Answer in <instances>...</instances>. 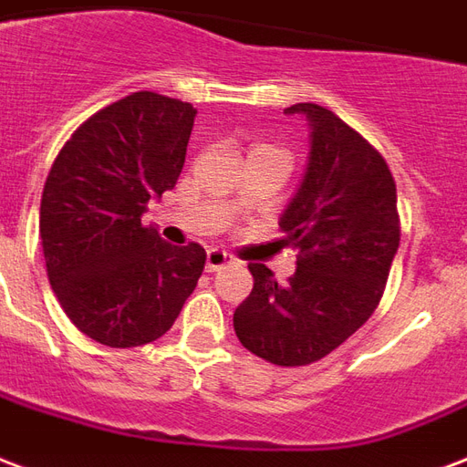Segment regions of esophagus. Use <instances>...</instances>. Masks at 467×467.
I'll list each match as a JSON object with an SVG mask.
<instances>
[{
    "mask_svg": "<svg viewBox=\"0 0 467 467\" xmlns=\"http://www.w3.org/2000/svg\"><path fill=\"white\" fill-rule=\"evenodd\" d=\"M229 263H234L226 251H221V248H209V254H206V271H221V268H226Z\"/></svg>",
    "mask_w": 467,
    "mask_h": 467,
    "instance_id": "obj_1",
    "label": "esophagus"
}]
</instances>
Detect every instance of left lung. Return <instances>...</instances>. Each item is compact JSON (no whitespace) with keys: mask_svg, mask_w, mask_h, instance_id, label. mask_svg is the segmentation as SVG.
Here are the masks:
<instances>
[{"mask_svg":"<svg viewBox=\"0 0 467 467\" xmlns=\"http://www.w3.org/2000/svg\"><path fill=\"white\" fill-rule=\"evenodd\" d=\"M310 128L305 174L280 216L297 271L280 285L263 263H248L251 296L234 313L248 352L278 367L327 357L369 320L399 251L396 184L367 140L315 103L285 108Z\"/></svg>","mask_w":467,"mask_h":467,"instance_id":"left-lung-1","label":"left lung"}]
</instances>
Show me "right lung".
<instances>
[{
  "mask_svg": "<svg viewBox=\"0 0 467 467\" xmlns=\"http://www.w3.org/2000/svg\"><path fill=\"white\" fill-rule=\"evenodd\" d=\"M196 110L140 90L88 118L48 171L38 234L58 303L105 347L162 337L204 271L199 244L171 246L142 226L174 189Z\"/></svg>",
  "mask_w": 467,
  "mask_h": 467,
  "instance_id": "obj_1",
  "label": "right lung"
}]
</instances>
